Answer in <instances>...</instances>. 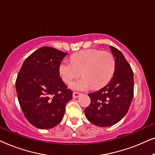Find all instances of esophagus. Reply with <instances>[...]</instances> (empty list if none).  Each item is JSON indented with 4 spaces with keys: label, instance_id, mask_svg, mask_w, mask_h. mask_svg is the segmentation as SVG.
Masks as SVG:
<instances>
[{
    "label": "esophagus",
    "instance_id": "1",
    "mask_svg": "<svg viewBox=\"0 0 155 155\" xmlns=\"http://www.w3.org/2000/svg\"><path fill=\"white\" fill-rule=\"evenodd\" d=\"M80 93H79V92H74L73 93V97L74 99H76V98H78V97H79L80 96Z\"/></svg>",
    "mask_w": 155,
    "mask_h": 155
}]
</instances>
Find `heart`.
<instances>
[{"instance_id": "1", "label": "heart", "mask_w": 155, "mask_h": 155, "mask_svg": "<svg viewBox=\"0 0 155 155\" xmlns=\"http://www.w3.org/2000/svg\"><path fill=\"white\" fill-rule=\"evenodd\" d=\"M116 61L113 54L99 49H87L74 54L71 61L64 58L61 61L58 72L63 82L70 83L80 75V78L71 84L76 90H86L91 86L94 89L106 85L113 77Z\"/></svg>"}]
</instances>
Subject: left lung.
I'll return each instance as SVG.
<instances>
[{"label":"left lung","instance_id":"8db88e82","mask_svg":"<svg viewBox=\"0 0 155 155\" xmlns=\"http://www.w3.org/2000/svg\"><path fill=\"white\" fill-rule=\"evenodd\" d=\"M109 47L116 61L114 76L101 90L88 94L91 102L84 110L89 121L99 127L111 126L120 121L128 112L134 93L130 65L119 50Z\"/></svg>","mask_w":155,"mask_h":155}]
</instances>
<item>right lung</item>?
<instances>
[{
    "label": "right lung",
    "mask_w": 155,
    "mask_h": 155,
    "mask_svg": "<svg viewBox=\"0 0 155 155\" xmlns=\"http://www.w3.org/2000/svg\"><path fill=\"white\" fill-rule=\"evenodd\" d=\"M68 54L44 46L25 59L19 71L15 87L25 118L39 129H50L61 121L65 105L73 98L58 72Z\"/></svg>",
    "instance_id": "add662e5"
}]
</instances>
